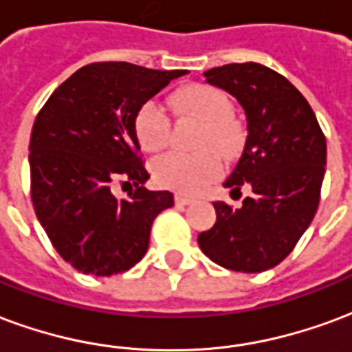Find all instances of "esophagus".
I'll use <instances>...</instances> for the list:
<instances>
[{
    "label": "esophagus",
    "instance_id": "34e87169",
    "mask_svg": "<svg viewBox=\"0 0 352 352\" xmlns=\"http://www.w3.org/2000/svg\"><path fill=\"white\" fill-rule=\"evenodd\" d=\"M174 201H176V204H179V206H187V204H193V199H189V197H184V195H176L174 197Z\"/></svg>",
    "mask_w": 352,
    "mask_h": 352
}]
</instances>
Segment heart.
<instances>
[{
	"mask_svg": "<svg viewBox=\"0 0 352 352\" xmlns=\"http://www.w3.org/2000/svg\"><path fill=\"white\" fill-rule=\"evenodd\" d=\"M176 109L201 123L193 155L166 153L153 161L151 170L159 186L178 193L193 195L202 191L219 174L216 155L234 157L242 148V129L232 120V102L221 89L208 84H191L174 94ZM168 114L155 99L146 101L135 114V135L140 148L148 153L163 150L168 140ZM214 151L213 154L211 151Z\"/></svg>",
	"mask_w": 352,
	"mask_h": 352,
	"instance_id": "1",
	"label": "heart"
}]
</instances>
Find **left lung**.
<instances>
[{
    "label": "left lung",
    "mask_w": 352,
    "mask_h": 352,
    "mask_svg": "<svg viewBox=\"0 0 352 352\" xmlns=\"http://www.w3.org/2000/svg\"><path fill=\"white\" fill-rule=\"evenodd\" d=\"M240 102L248 122L242 157L225 187L251 186L240 208L214 202L215 225L199 234L202 253L223 268L258 274L278 266L317 212L327 138L304 95L261 63H229L204 73Z\"/></svg>",
    "instance_id": "obj_1"
}]
</instances>
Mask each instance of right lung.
Returning a JSON list of instances; mask_svg holds the SVG:
<instances>
[{
  "label": "right lung",
  "instance_id": "add662e5",
  "mask_svg": "<svg viewBox=\"0 0 352 352\" xmlns=\"http://www.w3.org/2000/svg\"><path fill=\"white\" fill-rule=\"evenodd\" d=\"M187 71H153L125 61L89 63L56 89L33 123L32 201L50 242L73 268L114 276L144 257L151 223L174 204L148 191L135 114ZM138 187L118 201L111 179Z\"/></svg>",
  "mask_w": 352,
  "mask_h": 352
}]
</instances>
